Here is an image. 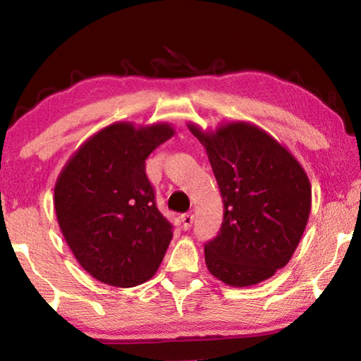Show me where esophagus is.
I'll use <instances>...</instances> for the list:
<instances>
[{"label": "esophagus", "mask_w": 361, "mask_h": 361, "mask_svg": "<svg viewBox=\"0 0 361 361\" xmlns=\"http://www.w3.org/2000/svg\"><path fill=\"white\" fill-rule=\"evenodd\" d=\"M192 221H194V216H192V213H185V215H183V216H181L183 229H185V231H188V229H191V226H192Z\"/></svg>", "instance_id": "esophagus-1"}]
</instances>
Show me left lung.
I'll use <instances>...</instances> for the list:
<instances>
[{
  "label": "left lung",
  "instance_id": "obj_1",
  "mask_svg": "<svg viewBox=\"0 0 361 361\" xmlns=\"http://www.w3.org/2000/svg\"><path fill=\"white\" fill-rule=\"evenodd\" d=\"M207 151L224 204L219 234L205 245L213 277L235 288L271 279L291 259L309 221L312 188L298 159L261 127L188 122Z\"/></svg>",
  "mask_w": 361,
  "mask_h": 361
}]
</instances>
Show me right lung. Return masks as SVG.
I'll use <instances>...</instances> for the list:
<instances>
[{
  "label": "right lung",
  "instance_id": "1",
  "mask_svg": "<svg viewBox=\"0 0 361 361\" xmlns=\"http://www.w3.org/2000/svg\"><path fill=\"white\" fill-rule=\"evenodd\" d=\"M175 135L169 122H113L66 161L54 209L66 245L102 283L130 288L154 276L172 240L145 173V161Z\"/></svg>",
  "mask_w": 361,
  "mask_h": 361
}]
</instances>
